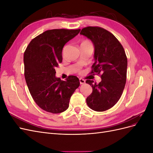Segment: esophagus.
Segmentation results:
<instances>
[{
	"label": "esophagus",
	"instance_id": "1",
	"mask_svg": "<svg viewBox=\"0 0 153 153\" xmlns=\"http://www.w3.org/2000/svg\"><path fill=\"white\" fill-rule=\"evenodd\" d=\"M79 80H80V84H84L85 83V80L84 79H83V78H80Z\"/></svg>",
	"mask_w": 153,
	"mask_h": 153
}]
</instances>
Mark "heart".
<instances>
[{
  "instance_id": "b5f03b06",
  "label": "heart",
  "mask_w": 153,
  "mask_h": 153,
  "mask_svg": "<svg viewBox=\"0 0 153 153\" xmlns=\"http://www.w3.org/2000/svg\"><path fill=\"white\" fill-rule=\"evenodd\" d=\"M85 43H89V41H88L87 40H84V41H82V44H85Z\"/></svg>"
}]
</instances>
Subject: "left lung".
I'll return each instance as SVG.
<instances>
[{
  "instance_id": "8db88e82",
  "label": "left lung",
  "mask_w": 153,
  "mask_h": 153,
  "mask_svg": "<svg viewBox=\"0 0 153 153\" xmlns=\"http://www.w3.org/2000/svg\"><path fill=\"white\" fill-rule=\"evenodd\" d=\"M80 34L90 39L94 45L95 62L91 74L100 75L101 78L98 84L93 80H86L92 87L86 102L92 110L103 112L113 107L123 94L126 82L127 57L119 40L102 27H86Z\"/></svg>"
}]
</instances>
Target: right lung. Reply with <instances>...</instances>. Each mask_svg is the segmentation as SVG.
Wrapping results in <instances>:
<instances>
[{"instance_id":"right-lung-1","label":"right lung","mask_w":153,"mask_h":153,"mask_svg":"<svg viewBox=\"0 0 153 153\" xmlns=\"http://www.w3.org/2000/svg\"><path fill=\"white\" fill-rule=\"evenodd\" d=\"M80 29L48 30L36 36L24 52V75L35 103L45 111L59 114L69 107L71 96L80 86L79 79L70 75L66 81L55 77L61 63L64 46Z\"/></svg>"}]
</instances>
